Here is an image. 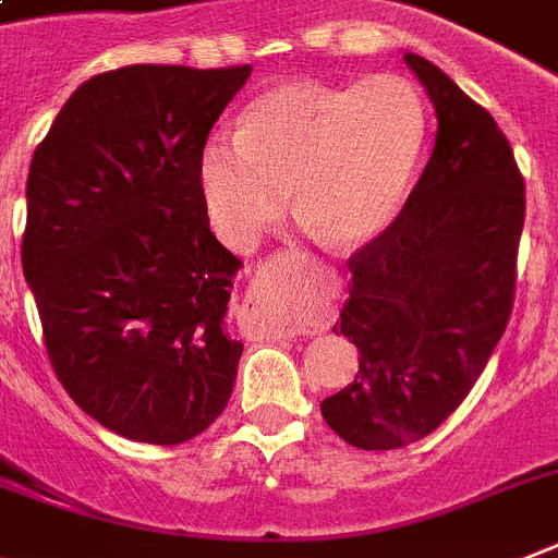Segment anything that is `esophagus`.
I'll use <instances>...</instances> for the list:
<instances>
[{"label":"esophagus","mask_w":558,"mask_h":558,"mask_svg":"<svg viewBox=\"0 0 558 558\" xmlns=\"http://www.w3.org/2000/svg\"><path fill=\"white\" fill-rule=\"evenodd\" d=\"M239 323L250 328V331L260 339L292 337V328H286L283 323L275 317L269 289H266L260 280H252V286L246 289L244 300H241L239 306Z\"/></svg>","instance_id":"obj_1"}]
</instances>
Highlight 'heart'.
I'll return each mask as SVG.
<instances>
[{"label": "heart", "instance_id": "b5f03b06", "mask_svg": "<svg viewBox=\"0 0 558 558\" xmlns=\"http://www.w3.org/2000/svg\"><path fill=\"white\" fill-rule=\"evenodd\" d=\"M426 129L424 95L401 75L272 86L252 100L239 134H213L198 154L207 221L227 246L246 252L292 193L294 216L323 244H367L404 207Z\"/></svg>", "mask_w": 558, "mask_h": 558}]
</instances>
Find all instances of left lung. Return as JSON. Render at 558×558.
I'll return each mask as SVG.
<instances>
[{"label":"left lung","mask_w":558,"mask_h":558,"mask_svg":"<svg viewBox=\"0 0 558 558\" xmlns=\"http://www.w3.org/2000/svg\"><path fill=\"white\" fill-rule=\"evenodd\" d=\"M438 114L433 157L381 235L348 258L333 333L360 351L319 410L356 449H399L466 399L508 326L525 182L500 125L433 61L404 52Z\"/></svg>","instance_id":"8db88e82"}]
</instances>
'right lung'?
<instances>
[{
    "mask_svg": "<svg viewBox=\"0 0 558 558\" xmlns=\"http://www.w3.org/2000/svg\"><path fill=\"white\" fill-rule=\"evenodd\" d=\"M252 66L132 64L72 92L27 177L22 269L50 365L111 433L173 447L225 413L241 260L210 232L198 154Z\"/></svg>",
    "mask_w": 558,
    "mask_h": 558,
    "instance_id": "obj_1",
    "label": "right lung"
}]
</instances>
